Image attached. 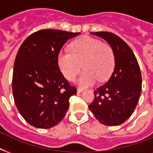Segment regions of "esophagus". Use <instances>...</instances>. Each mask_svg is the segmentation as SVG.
Masks as SVG:
<instances>
[{"instance_id":"obj_1","label":"esophagus","mask_w":153,"mask_h":153,"mask_svg":"<svg viewBox=\"0 0 153 153\" xmlns=\"http://www.w3.org/2000/svg\"><path fill=\"white\" fill-rule=\"evenodd\" d=\"M82 91H83V89H82V88L77 89V92H78V93H82Z\"/></svg>"}]
</instances>
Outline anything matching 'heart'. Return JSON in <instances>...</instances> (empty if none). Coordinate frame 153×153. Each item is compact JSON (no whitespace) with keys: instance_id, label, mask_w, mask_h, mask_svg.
I'll return each mask as SVG.
<instances>
[{"instance_id":"b5f03b06","label":"heart","mask_w":153,"mask_h":153,"mask_svg":"<svg viewBox=\"0 0 153 153\" xmlns=\"http://www.w3.org/2000/svg\"><path fill=\"white\" fill-rule=\"evenodd\" d=\"M58 65L67 79L72 81L82 72L77 83L81 87H88L96 82L106 80L114 66V54L110 45L98 39L83 36L74 40L70 51H61L58 55Z\"/></svg>"}]
</instances>
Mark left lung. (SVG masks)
Returning a JSON list of instances; mask_svg holds the SVG:
<instances>
[{"mask_svg":"<svg viewBox=\"0 0 153 153\" xmlns=\"http://www.w3.org/2000/svg\"><path fill=\"white\" fill-rule=\"evenodd\" d=\"M106 40L114 54L115 66L109 80L98 87L89 109L105 126H115L130 117L141 92L142 79L139 64L128 45L117 35L91 32Z\"/></svg>","mask_w":153,"mask_h":153,"instance_id":"1","label":"left lung"}]
</instances>
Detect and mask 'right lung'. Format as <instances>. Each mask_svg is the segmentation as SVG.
Instances as JSON below:
<instances>
[{"label": "right lung", "mask_w": 153, "mask_h": 153, "mask_svg": "<svg viewBox=\"0 0 153 153\" xmlns=\"http://www.w3.org/2000/svg\"><path fill=\"white\" fill-rule=\"evenodd\" d=\"M80 32L42 29L23 42L16 56L13 94L18 111L36 128H49L62 121L77 89L60 71L58 55Z\"/></svg>", "instance_id": "add662e5"}]
</instances>
